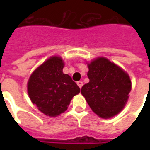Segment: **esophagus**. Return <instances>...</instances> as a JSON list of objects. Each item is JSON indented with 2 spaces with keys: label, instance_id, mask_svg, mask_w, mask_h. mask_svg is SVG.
<instances>
[{
  "label": "esophagus",
  "instance_id": "1",
  "mask_svg": "<svg viewBox=\"0 0 150 150\" xmlns=\"http://www.w3.org/2000/svg\"><path fill=\"white\" fill-rule=\"evenodd\" d=\"M77 84H78V86L79 87V88H81L82 87H83V83L82 81H78L77 82Z\"/></svg>",
  "mask_w": 150,
  "mask_h": 150
}]
</instances>
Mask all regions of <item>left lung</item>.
I'll return each instance as SVG.
<instances>
[{
  "mask_svg": "<svg viewBox=\"0 0 150 150\" xmlns=\"http://www.w3.org/2000/svg\"><path fill=\"white\" fill-rule=\"evenodd\" d=\"M89 83L82 87L81 93L91 110L104 119L116 116L125 106L132 83L121 67L104 57L88 64Z\"/></svg>",
  "mask_w": 150,
  "mask_h": 150,
  "instance_id": "8db88e82",
  "label": "left lung"
}]
</instances>
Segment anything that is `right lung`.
<instances>
[{
    "mask_svg": "<svg viewBox=\"0 0 150 150\" xmlns=\"http://www.w3.org/2000/svg\"><path fill=\"white\" fill-rule=\"evenodd\" d=\"M61 57L52 56L40 65L29 79L28 94L38 110L49 116L64 112L80 88L71 77L63 74Z\"/></svg>",
    "mask_w": 150,
    "mask_h": 150,
    "instance_id": "add662e5",
    "label": "right lung"
}]
</instances>
